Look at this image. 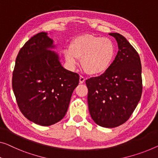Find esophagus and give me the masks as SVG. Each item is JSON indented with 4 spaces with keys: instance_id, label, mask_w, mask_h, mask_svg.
<instances>
[{
    "instance_id": "esophagus-1",
    "label": "esophagus",
    "mask_w": 158,
    "mask_h": 158,
    "mask_svg": "<svg viewBox=\"0 0 158 158\" xmlns=\"http://www.w3.org/2000/svg\"><path fill=\"white\" fill-rule=\"evenodd\" d=\"M84 81H85V77H84L83 76H81V75H80V77H79V82L81 84H83Z\"/></svg>"
}]
</instances>
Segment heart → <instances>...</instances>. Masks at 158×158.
<instances>
[{
  "label": "heart",
  "instance_id": "heart-1",
  "mask_svg": "<svg viewBox=\"0 0 158 158\" xmlns=\"http://www.w3.org/2000/svg\"><path fill=\"white\" fill-rule=\"evenodd\" d=\"M68 64L74 68L81 58V64L89 74L105 72L112 64L116 55V45L112 40L85 34L73 40L64 51Z\"/></svg>",
  "mask_w": 158,
  "mask_h": 158
}]
</instances>
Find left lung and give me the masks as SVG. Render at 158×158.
<instances>
[{"mask_svg":"<svg viewBox=\"0 0 158 158\" xmlns=\"http://www.w3.org/2000/svg\"><path fill=\"white\" fill-rule=\"evenodd\" d=\"M118 52L103 74L86 80L90 115L98 126L115 128L128 121L140 99L143 91L141 62L135 48L119 33Z\"/></svg>","mask_w":158,"mask_h":158,"instance_id":"1","label":"left lung"}]
</instances>
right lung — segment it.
Returning a JSON list of instances; mask_svg holds the SVG:
<instances>
[{
    "mask_svg": "<svg viewBox=\"0 0 158 158\" xmlns=\"http://www.w3.org/2000/svg\"><path fill=\"white\" fill-rule=\"evenodd\" d=\"M52 40L42 32L20 49L13 72L12 86L20 111L29 121L42 126L64 117L79 76L64 69L58 55L49 48Z\"/></svg>",
    "mask_w": 158,
    "mask_h": 158,
    "instance_id": "right-lung-1",
    "label": "right lung"
}]
</instances>
